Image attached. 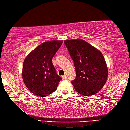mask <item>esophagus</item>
I'll return each mask as SVG.
<instances>
[{
    "label": "esophagus",
    "instance_id": "obj_1",
    "mask_svg": "<svg viewBox=\"0 0 130 130\" xmlns=\"http://www.w3.org/2000/svg\"><path fill=\"white\" fill-rule=\"evenodd\" d=\"M62 78L63 80H67V75H64L62 76Z\"/></svg>",
    "mask_w": 130,
    "mask_h": 130
}]
</instances>
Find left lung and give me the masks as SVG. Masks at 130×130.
<instances>
[{
    "mask_svg": "<svg viewBox=\"0 0 130 130\" xmlns=\"http://www.w3.org/2000/svg\"><path fill=\"white\" fill-rule=\"evenodd\" d=\"M74 61L76 78L71 82L77 92L84 96L95 94L107 82L108 70L103 54L81 39L65 40Z\"/></svg>",
    "mask_w": 130,
    "mask_h": 130,
    "instance_id": "obj_1",
    "label": "left lung"
}]
</instances>
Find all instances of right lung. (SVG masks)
I'll return each mask as SVG.
<instances>
[{
    "mask_svg": "<svg viewBox=\"0 0 130 130\" xmlns=\"http://www.w3.org/2000/svg\"><path fill=\"white\" fill-rule=\"evenodd\" d=\"M63 41H46L30 52L23 63V80L27 88L38 96H47L56 90L61 78L57 75L52 59Z\"/></svg>",
    "mask_w": 130,
    "mask_h": 130,
    "instance_id": "add662e5",
    "label": "right lung"
}]
</instances>
